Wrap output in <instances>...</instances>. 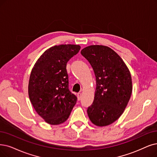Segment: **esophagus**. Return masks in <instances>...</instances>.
<instances>
[{"instance_id":"obj_1","label":"esophagus","mask_w":157,"mask_h":157,"mask_svg":"<svg viewBox=\"0 0 157 157\" xmlns=\"http://www.w3.org/2000/svg\"><path fill=\"white\" fill-rule=\"evenodd\" d=\"M77 97H78V100H80L81 99V98H82V93H78L77 94Z\"/></svg>"}]
</instances>
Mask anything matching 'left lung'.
I'll use <instances>...</instances> for the list:
<instances>
[{
  "mask_svg": "<svg viewBox=\"0 0 157 157\" xmlns=\"http://www.w3.org/2000/svg\"><path fill=\"white\" fill-rule=\"evenodd\" d=\"M80 53L90 62L96 77L95 97L87 108V115L96 126H108L121 116L130 99V72L120 56L109 47L93 45Z\"/></svg>",
  "mask_w": 157,
  "mask_h": 157,
  "instance_id": "left-lung-1",
  "label": "left lung"
}]
</instances>
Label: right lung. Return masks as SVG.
Listing matches in <instances>:
<instances>
[{
  "label": "right lung",
  "instance_id": "right-lung-1",
  "mask_svg": "<svg viewBox=\"0 0 157 157\" xmlns=\"http://www.w3.org/2000/svg\"><path fill=\"white\" fill-rule=\"evenodd\" d=\"M80 49L78 45L50 48L36 61L31 71L28 94L34 109L47 123L58 125L70 117L77 97L69 90L67 62Z\"/></svg>",
  "mask_w": 157,
  "mask_h": 157
}]
</instances>
